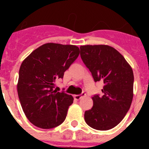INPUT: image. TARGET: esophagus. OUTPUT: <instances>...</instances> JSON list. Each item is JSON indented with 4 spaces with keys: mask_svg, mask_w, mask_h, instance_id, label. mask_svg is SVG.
<instances>
[{
    "mask_svg": "<svg viewBox=\"0 0 149 149\" xmlns=\"http://www.w3.org/2000/svg\"><path fill=\"white\" fill-rule=\"evenodd\" d=\"M85 95H86V93L83 92L81 95H74V98H75V99L79 100L80 98H81V97H82V96H85Z\"/></svg>",
    "mask_w": 149,
    "mask_h": 149,
    "instance_id": "esophagus-1",
    "label": "esophagus"
}]
</instances>
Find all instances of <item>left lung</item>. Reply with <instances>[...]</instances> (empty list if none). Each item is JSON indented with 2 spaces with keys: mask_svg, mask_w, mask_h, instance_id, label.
Returning a JSON list of instances; mask_svg holds the SVG:
<instances>
[{
  "mask_svg": "<svg viewBox=\"0 0 149 149\" xmlns=\"http://www.w3.org/2000/svg\"><path fill=\"white\" fill-rule=\"evenodd\" d=\"M81 57L95 82L103 81L102 95H94L93 106L84 113L91 127L107 131L124 119L133 99L134 73L124 56L110 46L83 45Z\"/></svg>",
  "mask_w": 149,
  "mask_h": 149,
  "instance_id": "left-lung-1",
  "label": "left lung"
}]
</instances>
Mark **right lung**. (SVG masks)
<instances>
[{
  "instance_id": "1",
  "label": "right lung",
  "mask_w": 149,
  "mask_h": 149,
  "mask_svg": "<svg viewBox=\"0 0 149 149\" xmlns=\"http://www.w3.org/2000/svg\"><path fill=\"white\" fill-rule=\"evenodd\" d=\"M80 50L71 45L47 43L22 62L17 85L23 111L33 125L50 129L61 125L73 97L54 90L55 81L77 58Z\"/></svg>"
}]
</instances>
